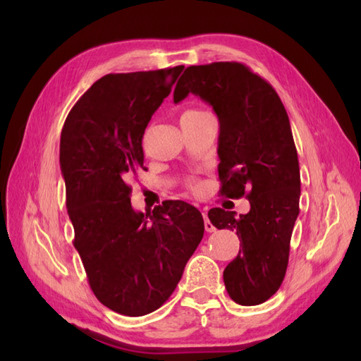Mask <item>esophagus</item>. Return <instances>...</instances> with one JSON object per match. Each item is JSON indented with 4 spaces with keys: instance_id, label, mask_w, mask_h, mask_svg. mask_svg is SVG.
I'll return each mask as SVG.
<instances>
[{
    "instance_id": "obj_1",
    "label": "esophagus",
    "mask_w": 361,
    "mask_h": 361,
    "mask_svg": "<svg viewBox=\"0 0 361 361\" xmlns=\"http://www.w3.org/2000/svg\"><path fill=\"white\" fill-rule=\"evenodd\" d=\"M203 219H204V229H206V231H208V233H212L214 229H216V226H214V225L211 224V221H209L208 214L203 212Z\"/></svg>"
}]
</instances>
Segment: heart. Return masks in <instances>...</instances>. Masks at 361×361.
I'll list each match as a JSON object with an SVG mask.
<instances>
[{
  "instance_id": "heart-1",
  "label": "heart",
  "mask_w": 361,
  "mask_h": 361,
  "mask_svg": "<svg viewBox=\"0 0 361 361\" xmlns=\"http://www.w3.org/2000/svg\"><path fill=\"white\" fill-rule=\"evenodd\" d=\"M189 113H200V111H197V110H192V111H188L186 114H189Z\"/></svg>"
}]
</instances>
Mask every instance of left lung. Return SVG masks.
Returning a JSON list of instances; mask_svg holds the SVG:
<instances>
[{"label":"left lung","instance_id":"1","mask_svg":"<svg viewBox=\"0 0 361 361\" xmlns=\"http://www.w3.org/2000/svg\"><path fill=\"white\" fill-rule=\"evenodd\" d=\"M189 93L219 118L220 194L245 195L251 206L240 216L221 208L208 212L214 226L234 231L240 240L239 255L224 271L225 287L237 304H262L286 276L299 214L301 178L288 114L270 83L237 62L186 68L173 102Z\"/></svg>","mask_w":361,"mask_h":361}]
</instances>
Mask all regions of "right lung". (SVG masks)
<instances>
[{"mask_svg": "<svg viewBox=\"0 0 361 361\" xmlns=\"http://www.w3.org/2000/svg\"><path fill=\"white\" fill-rule=\"evenodd\" d=\"M183 68L104 75L75 102L60 137L74 247L96 298L121 315L159 309L203 239L192 204L167 200L137 212L126 183L144 164V130Z\"/></svg>", "mask_w": 361, "mask_h": 361, "instance_id": "right-lung-1", "label": "right lung"}]
</instances>
